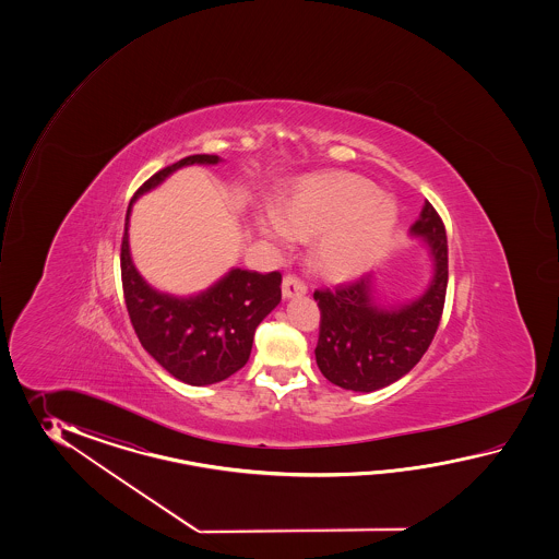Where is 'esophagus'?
Returning a JSON list of instances; mask_svg holds the SVG:
<instances>
[{
	"label": "esophagus",
	"mask_w": 559,
	"mask_h": 559,
	"mask_svg": "<svg viewBox=\"0 0 559 559\" xmlns=\"http://www.w3.org/2000/svg\"><path fill=\"white\" fill-rule=\"evenodd\" d=\"M306 292H308V285H306V282H304L301 277H297L296 274L285 275L284 284H282V294H284V297L304 296Z\"/></svg>",
	"instance_id": "obj_1"
}]
</instances>
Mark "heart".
Masks as SVG:
<instances>
[{
  "label": "heart",
  "mask_w": 559,
  "mask_h": 559,
  "mask_svg": "<svg viewBox=\"0 0 559 559\" xmlns=\"http://www.w3.org/2000/svg\"><path fill=\"white\" fill-rule=\"evenodd\" d=\"M395 226V207L366 178L335 174L308 181L285 202L280 217L260 222L263 234L285 241L320 236L316 262L332 277H354L380 260Z\"/></svg>",
  "instance_id": "heart-1"
}]
</instances>
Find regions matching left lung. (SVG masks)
<instances>
[{
    "label": "left lung",
    "instance_id": "obj_1",
    "mask_svg": "<svg viewBox=\"0 0 559 559\" xmlns=\"http://www.w3.org/2000/svg\"><path fill=\"white\" fill-rule=\"evenodd\" d=\"M412 234L426 238L436 263L428 292L416 301L390 311L378 308L369 277L313 292L321 313L316 361L344 390L376 392L404 378L438 332L448 292V236L431 203H424Z\"/></svg>",
    "mask_w": 559,
    "mask_h": 559
}]
</instances>
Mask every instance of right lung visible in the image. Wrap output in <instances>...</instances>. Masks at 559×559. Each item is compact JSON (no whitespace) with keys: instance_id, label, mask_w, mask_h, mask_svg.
I'll return each instance as SVG.
<instances>
[{"instance_id":"right-lung-1","label":"right lung","mask_w":559,"mask_h":559,"mask_svg":"<svg viewBox=\"0 0 559 559\" xmlns=\"http://www.w3.org/2000/svg\"><path fill=\"white\" fill-rule=\"evenodd\" d=\"M217 155H188L159 169L131 198L121 238V285L131 325L143 349L174 378L190 385L227 380L250 359L258 325L282 299V274L231 270L200 296L179 299L145 284L133 267L128 246L131 203L191 164H217Z\"/></svg>"}]
</instances>
